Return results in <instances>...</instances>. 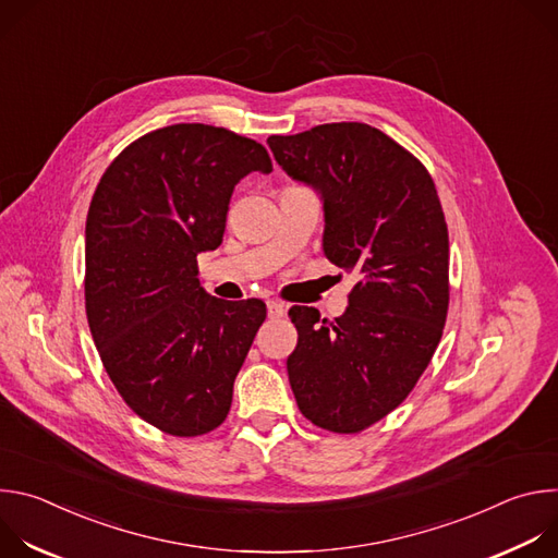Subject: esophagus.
Segmentation results:
<instances>
[{
    "mask_svg": "<svg viewBox=\"0 0 558 558\" xmlns=\"http://www.w3.org/2000/svg\"><path fill=\"white\" fill-rule=\"evenodd\" d=\"M267 313H269L271 320H280V317H284V313H287V306L278 300H269L267 302Z\"/></svg>",
    "mask_w": 558,
    "mask_h": 558,
    "instance_id": "1",
    "label": "esophagus"
}]
</instances>
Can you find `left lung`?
Segmentation results:
<instances>
[{
  "instance_id": "left-lung-1",
  "label": "left lung",
  "mask_w": 558,
  "mask_h": 558,
  "mask_svg": "<svg viewBox=\"0 0 558 558\" xmlns=\"http://www.w3.org/2000/svg\"><path fill=\"white\" fill-rule=\"evenodd\" d=\"M278 166L325 207V254L357 276L349 306L320 320L289 308L287 360L300 413L360 433L400 407L426 371L448 313V227L428 170L366 123H325L267 138Z\"/></svg>"
}]
</instances>
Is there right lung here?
I'll use <instances>...</instances> for the list:
<instances>
[{"instance_id":"right-lung-1","label":"right lung","mask_w":558,"mask_h":558,"mask_svg":"<svg viewBox=\"0 0 558 558\" xmlns=\"http://www.w3.org/2000/svg\"><path fill=\"white\" fill-rule=\"evenodd\" d=\"M274 170L254 138L177 123L130 143L101 177L86 220V313L123 402L174 437L218 428L265 323L263 300L225 302L196 256L222 243L238 181Z\"/></svg>"}]
</instances>
